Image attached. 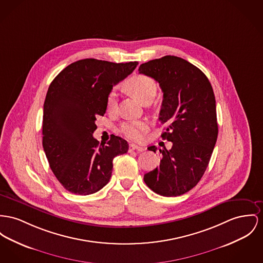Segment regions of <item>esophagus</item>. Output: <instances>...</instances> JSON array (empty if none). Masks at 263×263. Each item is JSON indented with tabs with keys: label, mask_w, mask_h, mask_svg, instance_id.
Masks as SVG:
<instances>
[{
	"label": "esophagus",
	"mask_w": 263,
	"mask_h": 263,
	"mask_svg": "<svg viewBox=\"0 0 263 263\" xmlns=\"http://www.w3.org/2000/svg\"><path fill=\"white\" fill-rule=\"evenodd\" d=\"M144 149H145L144 147H141V146H139V145H137V144H134V143L129 144V151H137V152H143Z\"/></svg>",
	"instance_id": "esophagus-1"
}]
</instances>
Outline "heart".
<instances>
[{"label": "heart", "mask_w": 263, "mask_h": 263, "mask_svg": "<svg viewBox=\"0 0 263 263\" xmlns=\"http://www.w3.org/2000/svg\"><path fill=\"white\" fill-rule=\"evenodd\" d=\"M126 88L139 102L145 104L147 102H152L157 93V84L156 82L143 74H138L128 80L126 83ZM117 105L116 92H109L106 100L107 110H114ZM151 128V123L145 120H134L127 121L122 123L120 126L121 134L126 139L135 141H141L144 139L145 135Z\"/></svg>", "instance_id": "1"}]
</instances>
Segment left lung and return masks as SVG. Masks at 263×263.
<instances>
[{
    "label": "left lung",
    "instance_id": "obj_1",
    "mask_svg": "<svg viewBox=\"0 0 263 263\" xmlns=\"http://www.w3.org/2000/svg\"><path fill=\"white\" fill-rule=\"evenodd\" d=\"M139 71L155 79L161 88L159 121L166 125L161 138L173 142L170 151L159 149V165L143 180L160 195H181L202 177L217 140L213 89L201 70L175 55L141 64ZM147 149L157 152L155 145Z\"/></svg>",
    "mask_w": 263,
    "mask_h": 263
}]
</instances>
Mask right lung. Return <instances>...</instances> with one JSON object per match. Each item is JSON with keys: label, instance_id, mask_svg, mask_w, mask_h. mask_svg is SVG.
I'll return each instance as SVG.
<instances>
[{"label": "right lung", "instance_id": "right-lung-1", "mask_svg": "<svg viewBox=\"0 0 263 263\" xmlns=\"http://www.w3.org/2000/svg\"><path fill=\"white\" fill-rule=\"evenodd\" d=\"M138 65L80 60L51 83L44 104L43 147L53 175L70 193L88 195L102 190L111 176L114 158L127 152L122 138L111 136L105 145L92 134L97 117L105 115L110 88Z\"/></svg>", "mask_w": 263, "mask_h": 263}]
</instances>
